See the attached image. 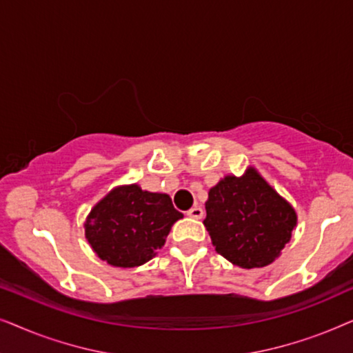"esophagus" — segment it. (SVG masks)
Segmentation results:
<instances>
[{
	"label": "esophagus",
	"instance_id": "34e87169",
	"mask_svg": "<svg viewBox=\"0 0 353 353\" xmlns=\"http://www.w3.org/2000/svg\"><path fill=\"white\" fill-rule=\"evenodd\" d=\"M186 215L191 216V219L201 220L202 216H204V209H202V207H199V205H194V207H191V209L186 212Z\"/></svg>",
	"mask_w": 353,
	"mask_h": 353
}]
</instances>
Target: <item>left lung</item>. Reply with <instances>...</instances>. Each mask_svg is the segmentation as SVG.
Segmentation results:
<instances>
[{"label":"left lung","instance_id":"obj_1","mask_svg":"<svg viewBox=\"0 0 353 353\" xmlns=\"http://www.w3.org/2000/svg\"><path fill=\"white\" fill-rule=\"evenodd\" d=\"M205 212L204 225L216 252L248 270L279 257L297 225L294 207L254 167L210 188Z\"/></svg>","mask_w":353,"mask_h":353}]
</instances>
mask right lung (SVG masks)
<instances>
[{"label": "right lung", "instance_id": "right-lung-1", "mask_svg": "<svg viewBox=\"0 0 353 353\" xmlns=\"http://www.w3.org/2000/svg\"><path fill=\"white\" fill-rule=\"evenodd\" d=\"M183 219L168 194L143 191L138 185L114 188L85 221V236L101 260L112 267L133 268L156 257Z\"/></svg>", "mask_w": 353, "mask_h": 353}]
</instances>
